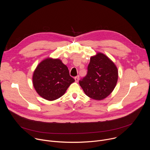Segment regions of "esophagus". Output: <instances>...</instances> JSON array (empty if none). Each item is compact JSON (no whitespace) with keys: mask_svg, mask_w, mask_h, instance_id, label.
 <instances>
[{"mask_svg":"<svg viewBox=\"0 0 150 150\" xmlns=\"http://www.w3.org/2000/svg\"><path fill=\"white\" fill-rule=\"evenodd\" d=\"M75 82H78V81H79V76H76V77H75Z\"/></svg>","mask_w":150,"mask_h":150,"instance_id":"1","label":"esophagus"}]
</instances>
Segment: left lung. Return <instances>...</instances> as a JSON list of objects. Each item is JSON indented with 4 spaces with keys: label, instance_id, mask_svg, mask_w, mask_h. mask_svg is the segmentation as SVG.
Segmentation results:
<instances>
[{
    "label": "left lung",
    "instance_id": "8db88e82",
    "mask_svg": "<svg viewBox=\"0 0 150 150\" xmlns=\"http://www.w3.org/2000/svg\"><path fill=\"white\" fill-rule=\"evenodd\" d=\"M118 78V71L115 64L105 54L98 52L91 57L87 75L79 83L88 96L102 100L113 91Z\"/></svg>",
    "mask_w": 150,
    "mask_h": 150
}]
</instances>
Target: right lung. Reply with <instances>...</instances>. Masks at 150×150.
<instances>
[{
	"instance_id": "obj_1",
	"label": "right lung",
	"mask_w": 150,
	"mask_h": 150,
	"mask_svg": "<svg viewBox=\"0 0 150 150\" xmlns=\"http://www.w3.org/2000/svg\"><path fill=\"white\" fill-rule=\"evenodd\" d=\"M32 81L36 92L48 101L61 97L75 79L59 59L47 58L35 69Z\"/></svg>"
}]
</instances>
